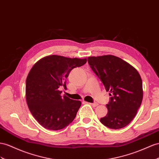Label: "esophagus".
<instances>
[{
	"label": "esophagus",
	"mask_w": 159,
	"mask_h": 159,
	"mask_svg": "<svg viewBox=\"0 0 159 159\" xmlns=\"http://www.w3.org/2000/svg\"><path fill=\"white\" fill-rule=\"evenodd\" d=\"M89 104H90L91 106H93V107H97V105H98V103H89Z\"/></svg>",
	"instance_id": "esophagus-1"
}]
</instances>
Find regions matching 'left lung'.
Instances as JSON below:
<instances>
[{
	"label": "left lung",
	"mask_w": 159,
	"mask_h": 159,
	"mask_svg": "<svg viewBox=\"0 0 159 159\" xmlns=\"http://www.w3.org/2000/svg\"><path fill=\"white\" fill-rule=\"evenodd\" d=\"M88 63L110 92L107 115L100 119L111 129L124 128L136 116L143 98L142 81L136 69L113 55L88 57Z\"/></svg>",
	"instance_id": "left-lung-1"
}]
</instances>
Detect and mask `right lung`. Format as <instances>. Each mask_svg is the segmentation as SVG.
I'll return each instance as SVG.
<instances>
[{
  "label": "right lung",
  "instance_id": "1",
  "mask_svg": "<svg viewBox=\"0 0 159 159\" xmlns=\"http://www.w3.org/2000/svg\"><path fill=\"white\" fill-rule=\"evenodd\" d=\"M86 62V58L50 55L31 68L26 79V101L32 116L43 128L59 130L75 118L81 102L62 96L58 89H66L65 80L70 72Z\"/></svg>",
  "mask_w": 159,
  "mask_h": 159
}]
</instances>
